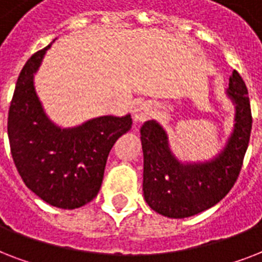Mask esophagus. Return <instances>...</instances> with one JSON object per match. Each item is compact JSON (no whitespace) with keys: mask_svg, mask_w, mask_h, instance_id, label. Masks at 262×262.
I'll return each instance as SVG.
<instances>
[{"mask_svg":"<svg viewBox=\"0 0 262 262\" xmlns=\"http://www.w3.org/2000/svg\"><path fill=\"white\" fill-rule=\"evenodd\" d=\"M152 113H154V110H152V106L149 103H140V104H137L135 111H133V118H135V121L143 122V121L151 117Z\"/></svg>","mask_w":262,"mask_h":262,"instance_id":"1","label":"esophagus"}]
</instances>
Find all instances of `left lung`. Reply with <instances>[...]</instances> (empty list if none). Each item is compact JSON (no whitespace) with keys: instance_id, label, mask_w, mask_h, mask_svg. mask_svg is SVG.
Listing matches in <instances>:
<instances>
[{"instance_id":"obj_1","label":"left lung","mask_w":262,"mask_h":262,"mask_svg":"<svg viewBox=\"0 0 262 262\" xmlns=\"http://www.w3.org/2000/svg\"><path fill=\"white\" fill-rule=\"evenodd\" d=\"M228 95L236 104L235 127L224 151L208 163H179L159 123L147 121L141 127L144 197L160 215L174 219L197 215L219 203L236 182L253 123L248 88L236 71L230 77Z\"/></svg>"}]
</instances>
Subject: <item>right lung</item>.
Returning a JSON list of instances; mask_svg holds the SVG:
<instances>
[{
	"instance_id": "obj_1",
	"label": "right lung",
	"mask_w": 262,
	"mask_h": 262,
	"mask_svg": "<svg viewBox=\"0 0 262 262\" xmlns=\"http://www.w3.org/2000/svg\"><path fill=\"white\" fill-rule=\"evenodd\" d=\"M49 47L36 51L18 75L8 114L10 154L28 189L53 207L75 209L98 195L107 156L132 118L106 115L73 129L51 123L34 88Z\"/></svg>"
}]
</instances>
